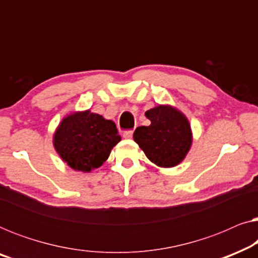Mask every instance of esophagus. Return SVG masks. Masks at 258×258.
Returning <instances> with one entry per match:
<instances>
[{"label":"esophagus","mask_w":258,"mask_h":258,"mask_svg":"<svg viewBox=\"0 0 258 258\" xmlns=\"http://www.w3.org/2000/svg\"><path fill=\"white\" fill-rule=\"evenodd\" d=\"M133 134H134L133 130H126V132L123 133V137H124V139H132Z\"/></svg>","instance_id":"1"}]
</instances>
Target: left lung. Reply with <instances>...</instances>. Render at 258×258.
I'll return each mask as SVG.
<instances>
[{"label": "left lung", "instance_id": "left-lung-1", "mask_svg": "<svg viewBox=\"0 0 258 258\" xmlns=\"http://www.w3.org/2000/svg\"><path fill=\"white\" fill-rule=\"evenodd\" d=\"M150 121L148 126H139L134 141L148 160L160 168L178 165L188 155L192 144L189 119L181 110L170 104H158L146 111Z\"/></svg>", "mask_w": 258, "mask_h": 258}]
</instances>
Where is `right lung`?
Here are the masks:
<instances>
[{"mask_svg":"<svg viewBox=\"0 0 258 258\" xmlns=\"http://www.w3.org/2000/svg\"><path fill=\"white\" fill-rule=\"evenodd\" d=\"M119 141L115 123L90 109L66 115L52 135V144L62 161L82 172L100 168Z\"/></svg>","mask_w":258,"mask_h":258,"instance_id":"obj_1","label":"right lung"}]
</instances>
